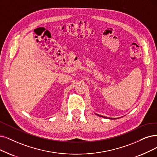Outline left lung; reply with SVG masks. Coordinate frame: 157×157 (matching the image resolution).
I'll return each instance as SVG.
<instances>
[{
    "label": "left lung",
    "mask_w": 157,
    "mask_h": 157,
    "mask_svg": "<svg viewBox=\"0 0 157 157\" xmlns=\"http://www.w3.org/2000/svg\"><path fill=\"white\" fill-rule=\"evenodd\" d=\"M98 116H99V117H103V116H101V115H97ZM105 118H107V117H105ZM111 119H112V118H111ZM113 119H115V118H113Z\"/></svg>",
    "instance_id": "8db88e82"
}]
</instances>
